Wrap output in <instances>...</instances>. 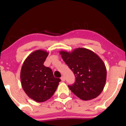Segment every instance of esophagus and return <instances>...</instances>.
I'll return each mask as SVG.
<instances>
[{
	"mask_svg": "<svg viewBox=\"0 0 126 126\" xmlns=\"http://www.w3.org/2000/svg\"><path fill=\"white\" fill-rule=\"evenodd\" d=\"M61 80H62V81H64V80H65L64 76H62V77H61Z\"/></svg>",
	"mask_w": 126,
	"mask_h": 126,
	"instance_id": "esophagus-1",
	"label": "esophagus"
}]
</instances>
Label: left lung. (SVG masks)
I'll list each match as a JSON object with an SVG mask.
<instances>
[{
    "label": "left lung",
    "mask_w": 126,
    "mask_h": 126,
    "mask_svg": "<svg viewBox=\"0 0 126 126\" xmlns=\"http://www.w3.org/2000/svg\"><path fill=\"white\" fill-rule=\"evenodd\" d=\"M60 54L76 78L75 83L68 86L70 91L84 101L97 97L106 82V67L102 59L85 48H75L72 52L60 51Z\"/></svg>",
    "instance_id": "8db88e82"
}]
</instances>
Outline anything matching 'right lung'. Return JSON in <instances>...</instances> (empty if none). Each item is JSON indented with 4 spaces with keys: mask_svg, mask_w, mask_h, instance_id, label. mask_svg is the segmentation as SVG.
<instances>
[{
    "mask_svg": "<svg viewBox=\"0 0 126 126\" xmlns=\"http://www.w3.org/2000/svg\"><path fill=\"white\" fill-rule=\"evenodd\" d=\"M48 55L44 50H36L27 57L21 68L20 78L23 89L29 97L38 102L50 99L61 81L54 78L50 68L44 65Z\"/></svg>",
    "mask_w": 126,
    "mask_h": 126,
    "instance_id": "obj_1",
    "label": "right lung"
}]
</instances>
